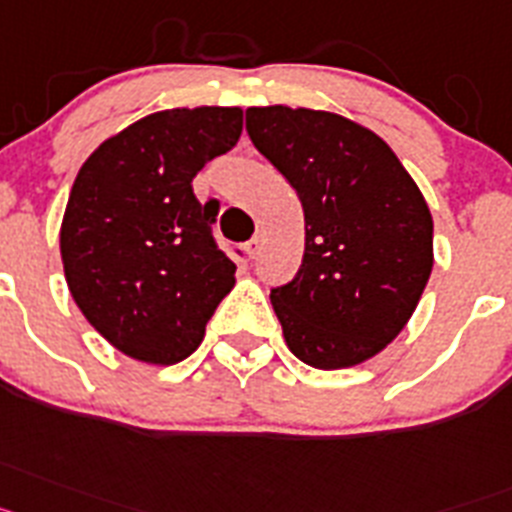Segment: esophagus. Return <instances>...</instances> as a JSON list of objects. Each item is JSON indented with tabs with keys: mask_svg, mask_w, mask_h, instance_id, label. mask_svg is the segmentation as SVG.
Here are the masks:
<instances>
[{
	"mask_svg": "<svg viewBox=\"0 0 512 512\" xmlns=\"http://www.w3.org/2000/svg\"><path fill=\"white\" fill-rule=\"evenodd\" d=\"M244 250H247V255H252V257L260 255V250H262V231H257L255 237H252L250 242H247V247H244Z\"/></svg>",
	"mask_w": 512,
	"mask_h": 512,
	"instance_id": "1",
	"label": "esophagus"
}]
</instances>
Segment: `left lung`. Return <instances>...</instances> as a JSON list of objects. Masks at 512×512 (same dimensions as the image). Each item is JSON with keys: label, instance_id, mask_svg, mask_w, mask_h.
Here are the masks:
<instances>
[{"label": "left lung", "instance_id": "8db88e82", "mask_svg": "<svg viewBox=\"0 0 512 512\" xmlns=\"http://www.w3.org/2000/svg\"><path fill=\"white\" fill-rule=\"evenodd\" d=\"M247 133L304 206L299 273L270 288L291 353L332 371L402 332L433 270V219L397 154L368 128L306 108H250Z\"/></svg>", "mask_w": 512, "mask_h": 512}]
</instances>
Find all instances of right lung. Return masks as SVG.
Masks as SVG:
<instances>
[{
	"instance_id": "right-lung-1",
	"label": "right lung",
	"mask_w": 512,
	"mask_h": 512,
	"mask_svg": "<svg viewBox=\"0 0 512 512\" xmlns=\"http://www.w3.org/2000/svg\"><path fill=\"white\" fill-rule=\"evenodd\" d=\"M239 133V108L162 110L105 141L74 180L66 283L87 322L136 361L188 358L234 288L237 265L213 237L219 203L198 201L193 177Z\"/></svg>"
}]
</instances>
